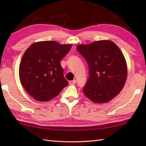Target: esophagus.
I'll return each mask as SVG.
<instances>
[{
  "instance_id": "obj_1",
  "label": "esophagus",
  "mask_w": 146,
  "mask_h": 146,
  "mask_svg": "<svg viewBox=\"0 0 146 146\" xmlns=\"http://www.w3.org/2000/svg\"><path fill=\"white\" fill-rule=\"evenodd\" d=\"M69 83L70 84V85H74V84L76 83V80H74L69 81Z\"/></svg>"
}]
</instances>
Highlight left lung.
<instances>
[{"label": "left lung", "mask_w": 146, "mask_h": 146, "mask_svg": "<svg viewBox=\"0 0 146 146\" xmlns=\"http://www.w3.org/2000/svg\"><path fill=\"white\" fill-rule=\"evenodd\" d=\"M76 48L89 67L84 94L96 104L111 100L120 93L127 77L126 60L120 48L111 40L80 44Z\"/></svg>", "instance_id": "obj_1"}]
</instances>
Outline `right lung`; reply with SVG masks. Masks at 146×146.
Listing matches in <instances>:
<instances>
[{"label": "right lung", "mask_w": 146, "mask_h": 146, "mask_svg": "<svg viewBox=\"0 0 146 146\" xmlns=\"http://www.w3.org/2000/svg\"><path fill=\"white\" fill-rule=\"evenodd\" d=\"M71 47L70 44L43 41L33 43L25 51L19 64V79L35 100H50L68 86L60 61Z\"/></svg>", "instance_id": "add662e5"}]
</instances>
